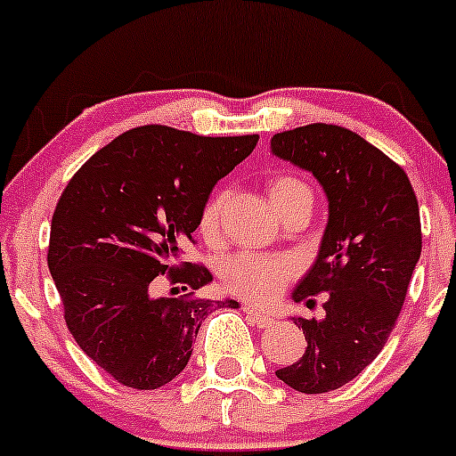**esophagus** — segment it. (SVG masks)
Segmentation results:
<instances>
[{"label": "esophagus", "instance_id": "obj_1", "mask_svg": "<svg viewBox=\"0 0 456 456\" xmlns=\"http://www.w3.org/2000/svg\"><path fill=\"white\" fill-rule=\"evenodd\" d=\"M244 312H247V316L253 320L255 324H257L259 329H270L274 324V318L270 316V314L266 312H259V309H255L253 305H244Z\"/></svg>", "mask_w": 456, "mask_h": 456}]
</instances>
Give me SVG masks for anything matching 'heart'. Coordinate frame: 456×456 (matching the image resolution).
Masks as SVG:
<instances>
[{"mask_svg": "<svg viewBox=\"0 0 456 456\" xmlns=\"http://www.w3.org/2000/svg\"><path fill=\"white\" fill-rule=\"evenodd\" d=\"M268 197L274 209L283 214L297 199L309 194L298 177L292 173H274L266 182ZM227 203V194L216 192L205 203L201 218H199V233L205 242H216L223 227V212ZM297 266L292 259L279 255L240 253L229 257L223 266V283L236 297L255 305H266L283 292V288L294 279Z\"/></svg>", "mask_w": 456, "mask_h": 456, "instance_id": "obj_1", "label": "heart"}]
</instances>
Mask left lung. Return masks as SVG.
I'll return each instance as SVG.
<instances>
[{
    "label": "left lung",
    "mask_w": 456,
    "mask_h": 456,
    "mask_svg": "<svg viewBox=\"0 0 456 456\" xmlns=\"http://www.w3.org/2000/svg\"><path fill=\"white\" fill-rule=\"evenodd\" d=\"M270 149L314 173L329 199L318 259L292 294L309 305L327 292V316L294 318L307 348L274 372L297 392L324 394L370 366L396 327L422 253L418 199L403 167L339 125L274 134Z\"/></svg>",
    "instance_id": "left-lung-1"
}]
</instances>
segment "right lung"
<instances>
[{
  "label": "right lung",
  "instance_id": "right-lung-1",
  "mask_svg": "<svg viewBox=\"0 0 456 456\" xmlns=\"http://www.w3.org/2000/svg\"><path fill=\"white\" fill-rule=\"evenodd\" d=\"M248 136H197L142 125L99 149L53 209L47 266L77 346L134 389L171 383L192 354L208 314L236 301L192 298L212 281L203 264L179 262L218 179L257 144ZM167 281L191 292L152 297Z\"/></svg>",
  "mask_w": 456,
  "mask_h": 456
}]
</instances>
